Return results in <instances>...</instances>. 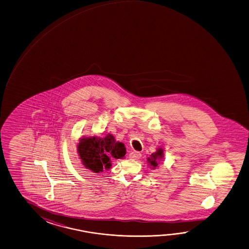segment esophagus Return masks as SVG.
Here are the masks:
<instances>
[{"label": "esophagus", "mask_w": 249, "mask_h": 249, "mask_svg": "<svg viewBox=\"0 0 249 249\" xmlns=\"http://www.w3.org/2000/svg\"><path fill=\"white\" fill-rule=\"evenodd\" d=\"M129 157L131 160H138V159H140L141 157V154L140 152H136V151H133V152H131V154H129Z\"/></svg>", "instance_id": "obj_1"}]
</instances>
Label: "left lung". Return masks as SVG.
<instances>
[{
	"label": "left lung",
	"instance_id": "1",
	"mask_svg": "<svg viewBox=\"0 0 249 249\" xmlns=\"http://www.w3.org/2000/svg\"><path fill=\"white\" fill-rule=\"evenodd\" d=\"M163 157H164V154H163L162 148H158L155 153L151 154L150 157L147 158V162L149 163L151 167L154 169L158 167L159 160H160Z\"/></svg>",
	"mask_w": 249,
	"mask_h": 249
}]
</instances>
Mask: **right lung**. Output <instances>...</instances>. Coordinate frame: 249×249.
<instances>
[{"label": "right lung", "mask_w": 249, "mask_h": 249, "mask_svg": "<svg viewBox=\"0 0 249 249\" xmlns=\"http://www.w3.org/2000/svg\"><path fill=\"white\" fill-rule=\"evenodd\" d=\"M77 150L82 164L94 173L108 170L111 167V160L124 159L126 154L124 145L116 141L109 133L104 138L96 136L81 138Z\"/></svg>", "instance_id": "obj_1"}]
</instances>
